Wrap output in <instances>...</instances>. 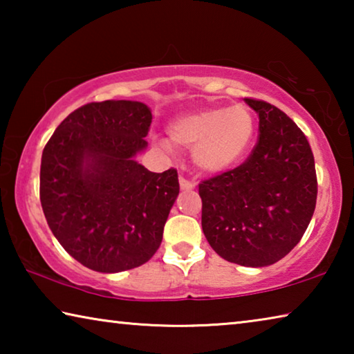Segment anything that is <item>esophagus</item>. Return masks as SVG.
Here are the masks:
<instances>
[{
  "label": "esophagus",
  "instance_id": "esophagus-1",
  "mask_svg": "<svg viewBox=\"0 0 354 354\" xmlns=\"http://www.w3.org/2000/svg\"><path fill=\"white\" fill-rule=\"evenodd\" d=\"M179 185H181L183 190H194L195 189V183H192L185 178H179Z\"/></svg>",
  "mask_w": 354,
  "mask_h": 354
}]
</instances>
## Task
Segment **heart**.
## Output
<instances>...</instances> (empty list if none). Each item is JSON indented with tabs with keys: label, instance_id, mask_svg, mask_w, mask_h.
<instances>
[{
	"label": "heart",
	"instance_id": "1",
	"mask_svg": "<svg viewBox=\"0 0 354 354\" xmlns=\"http://www.w3.org/2000/svg\"><path fill=\"white\" fill-rule=\"evenodd\" d=\"M167 133L175 147L192 149V159L200 170L223 173L248 151L254 136V117L245 104L209 107L173 120ZM171 144L159 142L167 153H173Z\"/></svg>",
	"mask_w": 354,
	"mask_h": 354
}]
</instances>
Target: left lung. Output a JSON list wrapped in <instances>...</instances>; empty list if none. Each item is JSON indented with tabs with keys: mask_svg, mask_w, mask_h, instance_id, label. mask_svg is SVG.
Here are the masks:
<instances>
[{
	"mask_svg": "<svg viewBox=\"0 0 354 354\" xmlns=\"http://www.w3.org/2000/svg\"><path fill=\"white\" fill-rule=\"evenodd\" d=\"M245 103L259 115V140L242 165L200 184L201 226L223 259L267 267L301 241L313 218L315 164L306 136L283 111Z\"/></svg>",
	"mask_w": 354,
	"mask_h": 354,
	"instance_id": "8db88e82",
	"label": "left lung"
}]
</instances>
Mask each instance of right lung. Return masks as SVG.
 I'll use <instances>...</instances> for the list:
<instances>
[{
	"mask_svg": "<svg viewBox=\"0 0 354 354\" xmlns=\"http://www.w3.org/2000/svg\"><path fill=\"white\" fill-rule=\"evenodd\" d=\"M151 111L140 101L80 107L44 148L40 203L70 256L118 273L151 259L179 194L175 169L153 173L136 160L148 147Z\"/></svg>",
	"mask_w": 354,
	"mask_h": 354,
	"instance_id": "add662e5",
	"label": "right lung"
}]
</instances>
